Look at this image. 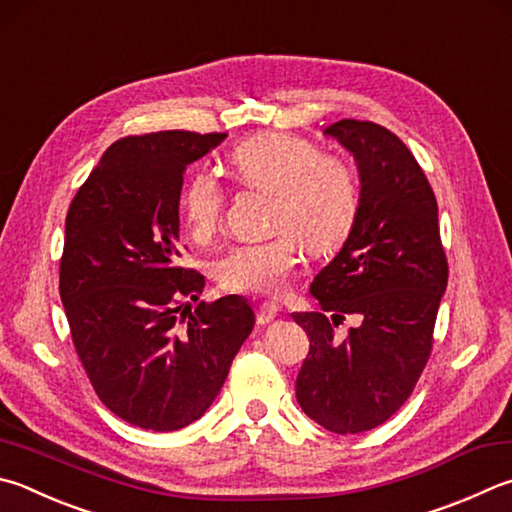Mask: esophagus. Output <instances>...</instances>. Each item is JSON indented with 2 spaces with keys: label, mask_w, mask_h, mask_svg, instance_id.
<instances>
[{
  "label": "esophagus",
  "mask_w": 512,
  "mask_h": 512,
  "mask_svg": "<svg viewBox=\"0 0 512 512\" xmlns=\"http://www.w3.org/2000/svg\"><path fill=\"white\" fill-rule=\"evenodd\" d=\"M280 315V306L275 302H264L257 306V322L259 324H268L271 320H275Z\"/></svg>",
  "instance_id": "esophagus-1"
}]
</instances>
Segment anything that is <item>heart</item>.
Returning a JSON list of instances; mask_svg holds the SVG:
<instances>
[{
	"label": "heart",
	"instance_id": "1",
	"mask_svg": "<svg viewBox=\"0 0 512 512\" xmlns=\"http://www.w3.org/2000/svg\"><path fill=\"white\" fill-rule=\"evenodd\" d=\"M228 167L246 188L271 197L266 230L271 237L232 246L217 262L226 291L277 295L306 253L338 248L358 215V179L336 154H324L306 138L264 132L239 143ZM181 219L197 241L210 239L224 217V188L208 172L192 174L181 192Z\"/></svg>",
	"mask_w": 512,
	"mask_h": 512
}]
</instances>
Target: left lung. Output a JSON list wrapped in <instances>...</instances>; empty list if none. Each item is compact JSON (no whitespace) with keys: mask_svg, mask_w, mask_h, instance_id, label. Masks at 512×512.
Wrapping results in <instances>:
<instances>
[{"mask_svg":"<svg viewBox=\"0 0 512 512\" xmlns=\"http://www.w3.org/2000/svg\"><path fill=\"white\" fill-rule=\"evenodd\" d=\"M324 134L356 156L360 203L345 246L311 284L322 311L293 313L311 342L295 396L324 430L358 434L412 396L432 353L448 257L432 185L401 138L353 118ZM351 312L363 322L342 339L335 327Z\"/></svg>","mask_w":512,"mask_h":512,"instance_id":"8db88e82","label":"left lung"}]
</instances>
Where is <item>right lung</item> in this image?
I'll use <instances>...</instances> for the list:
<instances>
[{
    "label": "right lung",
    "instance_id": "obj_1",
    "mask_svg": "<svg viewBox=\"0 0 512 512\" xmlns=\"http://www.w3.org/2000/svg\"><path fill=\"white\" fill-rule=\"evenodd\" d=\"M226 134L167 129L102 154L67 212L60 297L94 392L129 425L174 432L206 414L255 313L239 295L199 302L179 264L183 174Z\"/></svg>",
    "mask_w": 512,
    "mask_h": 512
}]
</instances>
